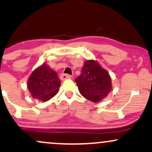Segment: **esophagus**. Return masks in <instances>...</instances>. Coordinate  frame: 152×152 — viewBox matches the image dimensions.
Returning <instances> with one entry per match:
<instances>
[{
	"label": "esophagus",
	"mask_w": 152,
	"mask_h": 152,
	"mask_svg": "<svg viewBox=\"0 0 152 152\" xmlns=\"http://www.w3.org/2000/svg\"><path fill=\"white\" fill-rule=\"evenodd\" d=\"M72 77L71 75H68V74H61V76H60V78H61V80H66V79H70Z\"/></svg>",
	"instance_id": "1"
}]
</instances>
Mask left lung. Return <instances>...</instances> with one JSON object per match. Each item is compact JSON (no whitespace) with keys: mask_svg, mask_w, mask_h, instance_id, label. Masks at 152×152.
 I'll list each match as a JSON object with an SVG mask.
<instances>
[{"mask_svg":"<svg viewBox=\"0 0 152 152\" xmlns=\"http://www.w3.org/2000/svg\"><path fill=\"white\" fill-rule=\"evenodd\" d=\"M75 81L82 96L93 102L107 97L112 88L109 72L94 60L85 61L82 73Z\"/></svg>","mask_w":152,"mask_h":152,"instance_id":"left-lung-1","label":"left lung"}]
</instances>
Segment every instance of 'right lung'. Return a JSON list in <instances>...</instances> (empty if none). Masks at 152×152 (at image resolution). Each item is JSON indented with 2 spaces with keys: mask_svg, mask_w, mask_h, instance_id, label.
<instances>
[{
  "mask_svg": "<svg viewBox=\"0 0 152 152\" xmlns=\"http://www.w3.org/2000/svg\"><path fill=\"white\" fill-rule=\"evenodd\" d=\"M61 80L57 72L46 64L39 66L30 75L27 86L33 98L46 102L53 97L59 91Z\"/></svg>",
  "mask_w": 152,
  "mask_h": 152,
  "instance_id": "1",
  "label": "right lung"
}]
</instances>
